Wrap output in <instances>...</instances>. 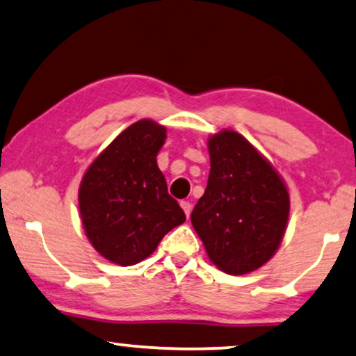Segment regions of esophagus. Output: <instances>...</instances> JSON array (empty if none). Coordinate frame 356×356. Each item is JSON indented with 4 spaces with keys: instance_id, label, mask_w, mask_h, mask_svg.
<instances>
[{
    "instance_id": "esophagus-1",
    "label": "esophagus",
    "mask_w": 356,
    "mask_h": 356,
    "mask_svg": "<svg viewBox=\"0 0 356 356\" xmlns=\"http://www.w3.org/2000/svg\"><path fill=\"white\" fill-rule=\"evenodd\" d=\"M181 207H182L184 213H186V216H187V218L191 216V213H192V203H191V202H181Z\"/></svg>"
}]
</instances>
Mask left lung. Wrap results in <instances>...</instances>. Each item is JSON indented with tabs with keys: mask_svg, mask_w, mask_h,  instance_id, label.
Masks as SVG:
<instances>
[{
	"mask_svg": "<svg viewBox=\"0 0 356 356\" xmlns=\"http://www.w3.org/2000/svg\"><path fill=\"white\" fill-rule=\"evenodd\" d=\"M210 175L192 211L208 257L229 275L254 272L285 236L290 195L272 164L234 130L208 138Z\"/></svg>",
	"mask_w": 356,
	"mask_h": 356,
	"instance_id": "obj_1",
	"label": "left lung"
}]
</instances>
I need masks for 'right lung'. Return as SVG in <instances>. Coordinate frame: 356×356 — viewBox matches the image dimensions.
<instances>
[{"instance_id":"right-lung-1","label":"right lung","mask_w":356,"mask_h":356,"mask_svg":"<svg viewBox=\"0 0 356 356\" xmlns=\"http://www.w3.org/2000/svg\"><path fill=\"white\" fill-rule=\"evenodd\" d=\"M165 129L148 118L125 129L89 165L79 186L83 227L92 248L129 267L149 257L186 221L156 163Z\"/></svg>"}]
</instances>
